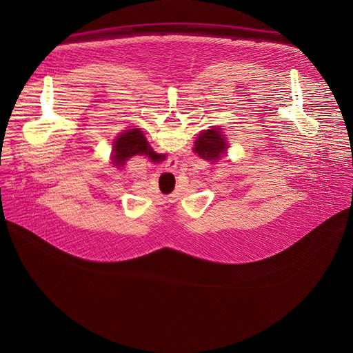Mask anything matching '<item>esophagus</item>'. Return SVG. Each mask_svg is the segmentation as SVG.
<instances>
[{
    "mask_svg": "<svg viewBox=\"0 0 353 353\" xmlns=\"http://www.w3.org/2000/svg\"><path fill=\"white\" fill-rule=\"evenodd\" d=\"M170 162H172V161H170Z\"/></svg>",
    "mask_w": 353,
    "mask_h": 353,
    "instance_id": "1",
    "label": "esophagus"
}]
</instances>
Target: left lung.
I'll use <instances>...</instances> for the list:
<instances>
[{"label":"left lung","instance_id":"obj_1","mask_svg":"<svg viewBox=\"0 0 353 353\" xmlns=\"http://www.w3.org/2000/svg\"><path fill=\"white\" fill-rule=\"evenodd\" d=\"M194 143V152L208 162H216L222 158V155L228 154V141L221 128L216 127L201 131Z\"/></svg>","mask_w":353,"mask_h":353}]
</instances>
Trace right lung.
Returning <instances> with one entry per match:
<instances>
[{"mask_svg": "<svg viewBox=\"0 0 353 353\" xmlns=\"http://www.w3.org/2000/svg\"><path fill=\"white\" fill-rule=\"evenodd\" d=\"M112 152L116 168L124 166V163L135 155H152V150L139 128H131L121 132L113 142Z\"/></svg>", "mask_w": 353, "mask_h": 353, "instance_id": "1", "label": "right lung"}]
</instances>
